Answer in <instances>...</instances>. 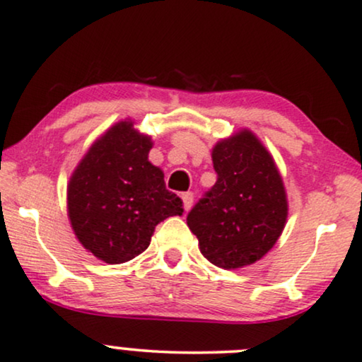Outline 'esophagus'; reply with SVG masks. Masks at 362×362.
<instances>
[{
    "label": "esophagus",
    "mask_w": 362,
    "mask_h": 362,
    "mask_svg": "<svg viewBox=\"0 0 362 362\" xmlns=\"http://www.w3.org/2000/svg\"><path fill=\"white\" fill-rule=\"evenodd\" d=\"M182 200H184V209L189 210L192 207V204H194V194H192V192H184V194H182Z\"/></svg>",
    "instance_id": "esophagus-1"
}]
</instances>
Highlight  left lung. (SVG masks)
<instances>
[{"label":"left lung","mask_w":362,"mask_h":362,"mask_svg":"<svg viewBox=\"0 0 362 362\" xmlns=\"http://www.w3.org/2000/svg\"><path fill=\"white\" fill-rule=\"evenodd\" d=\"M217 182L187 215L200 252L214 265L237 269L262 259L287 218L282 178L271 153L249 130L212 150Z\"/></svg>","instance_id":"8db88e82"}]
</instances>
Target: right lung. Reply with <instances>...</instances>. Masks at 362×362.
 Instances as JSON below:
<instances>
[{
  "mask_svg": "<svg viewBox=\"0 0 362 362\" xmlns=\"http://www.w3.org/2000/svg\"><path fill=\"white\" fill-rule=\"evenodd\" d=\"M120 122L95 141L68 184V217L95 257L122 264L144 252L155 227L184 205L148 162L150 136Z\"/></svg>",
  "mask_w": 362,
  "mask_h": 362,
  "instance_id": "add662e5",
  "label": "right lung"
}]
</instances>
